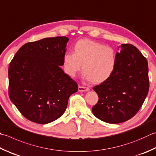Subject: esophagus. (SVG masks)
<instances>
[{
  "label": "esophagus",
  "instance_id": "esophagus-1",
  "mask_svg": "<svg viewBox=\"0 0 156 156\" xmlns=\"http://www.w3.org/2000/svg\"><path fill=\"white\" fill-rule=\"evenodd\" d=\"M88 90H89V88H88V87H82V86L78 87V90L81 91V92H83V91H88Z\"/></svg>",
  "mask_w": 156,
  "mask_h": 156
}]
</instances>
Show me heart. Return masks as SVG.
<instances>
[{
	"instance_id": "heart-1",
	"label": "heart",
	"mask_w": 156,
	"mask_h": 156,
	"mask_svg": "<svg viewBox=\"0 0 156 156\" xmlns=\"http://www.w3.org/2000/svg\"><path fill=\"white\" fill-rule=\"evenodd\" d=\"M116 55L114 48L100 42L82 39L74 47V53H67L63 57L66 72L74 76L82 68L88 80L101 83L107 80L114 72Z\"/></svg>"
}]
</instances>
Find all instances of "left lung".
Wrapping results in <instances>:
<instances>
[{
  "instance_id": "left-lung-1",
  "label": "left lung",
  "mask_w": 156,
  "mask_h": 156,
  "mask_svg": "<svg viewBox=\"0 0 156 156\" xmlns=\"http://www.w3.org/2000/svg\"><path fill=\"white\" fill-rule=\"evenodd\" d=\"M119 48L112 76L93 88L99 97L93 114L110 124L132 118L141 108L149 87L146 58L133 44H122Z\"/></svg>"
}]
</instances>
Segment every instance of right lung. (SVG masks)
I'll return each mask as SVG.
<instances>
[{
  "label": "right lung",
  "mask_w": 156,
  "mask_h": 156,
  "mask_svg": "<svg viewBox=\"0 0 156 156\" xmlns=\"http://www.w3.org/2000/svg\"><path fill=\"white\" fill-rule=\"evenodd\" d=\"M68 41L57 36L27 42L9 64V98L33 122L44 124L60 118L69 97L78 90L76 82L61 68Z\"/></svg>",
  "instance_id": "obj_1"
}]
</instances>
